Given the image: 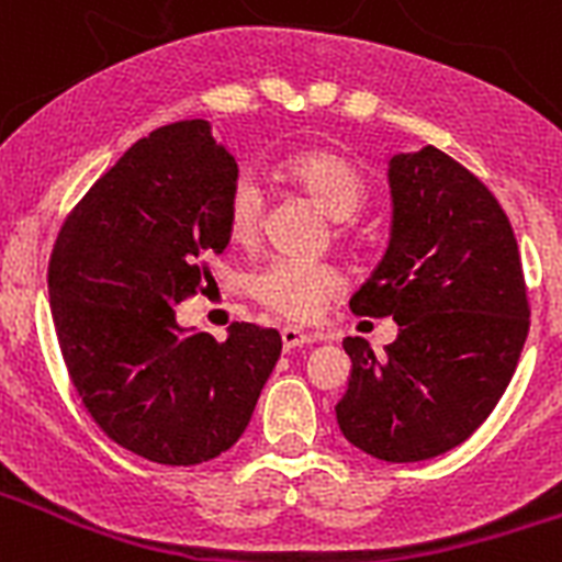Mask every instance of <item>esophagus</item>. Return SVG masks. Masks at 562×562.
Here are the masks:
<instances>
[{
    "label": "esophagus",
    "instance_id": "obj_1",
    "mask_svg": "<svg viewBox=\"0 0 562 562\" xmlns=\"http://www.w3.org/2000/svg\"><path fill=\"white\" fill-rule=\"evenodd\" d=\"M317 340H321V337L310 335V331L295 329V326H286V329H281V342H284V351L301 349V346H312V342H317Z\"/></svg>",
    "mask_w": 562,
    "mask_h": 562
}]
</instances>
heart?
<instances>
[{"label":"heart","instance_id":"b5f03b06","mask_svg":"<svg viewBox=\"0 0 562 562\" xmlns=\"http://www.w3.org/2000/svg\"><path fill=\"white\" fill-rule=\"evenodd\" d=\"M286 182L306 191L331 220H349L366 202V177L346 154L335 148H301L278 162ZM265 193L256 177L241 173L233 180L225 200V231L233 245H252L261 227ZM340 272L324 261L276 258L252 281V292L267 310L290 321H312L326 301L340 290Z\"/></svg>","mask_w":562,"mask_h":562}]
</instances>
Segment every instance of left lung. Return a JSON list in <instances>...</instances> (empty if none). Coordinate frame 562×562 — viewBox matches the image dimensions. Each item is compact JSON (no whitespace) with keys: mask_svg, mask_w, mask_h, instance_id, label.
<instances>
[{"mask_svg":"<svg viewBox=\"0 0 562 562\" xmlns=\"http://www.w3.org/2000/svg\"><path fill=\"white\" fill-rule=\"evenodd\" d=\"M391 238L355 315H391L394 342L374 355L346 337L349 389L335 405L342 436L382 461L448 453L493 414L529 335L524 267L504 207L434 146L389 162Z\"/></svg>","mask_w":562,"mask_h":562,"instance_id":"obj_1","label":"left lung"}]
</instances>
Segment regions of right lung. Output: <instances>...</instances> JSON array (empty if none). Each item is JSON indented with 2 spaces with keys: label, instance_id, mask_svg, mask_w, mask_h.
I'll return each mask as SVG.
<instances>
[{
  "label": "right lung",
  "instance_id": "obj_1",
  "mask_svg": "<svg viewBox=\"0 0 562 562\" xmlns=\"http://www.w3.org/2000/svg\"><path fill=\"white\" fill-rule=\"evenodd\" d=\"M238 166L207 121L134 143L69 213L49 256V310L69 380L98 428L157 464L216 459L245 434L281 357L276 329L227 340L177 324L213 281Z\"/></svg>",
  "mask_w": 562,
  "mask_h": 562
}]
</instances>
